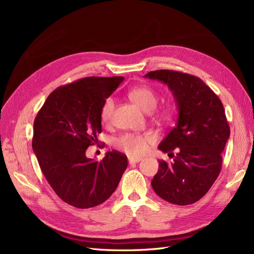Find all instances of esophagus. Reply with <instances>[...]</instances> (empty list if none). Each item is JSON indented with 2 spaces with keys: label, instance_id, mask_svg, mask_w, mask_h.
Masks as SVG:
<instances>
[{
  "label": "esophagus",
  "instance_id": "obj_1",
  "mask_svg": "<svg viewBox=\"0 0 254 254\" xmlns=\"http://www.w3.org/2000/svg\"><path fill=\"white\" fill-rule=\"evenodd\" d=\"M141 160H142L141 158H129L128 159V162H129L130 165H133V164H135L137 162H140Z\"/></svg>",
  "mask_w": 254,
  "mask_h": 254
}]
</instances>
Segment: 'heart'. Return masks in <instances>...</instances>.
Returning a JSON list of instances; mask_svg holds the SVG:
<instances>
[{"mask_svg": "<svg viewBox=\"0 0 254 254\" xmlns=\"http://www.w3.org/2000/svg\"><path fill=\"white\" fill-rule=\"evenodd\" d=\"M129 97L135 105L145 112H150L156 108L158 103V93L156 90L149 86H141L132 89L129 92ZM115 108V101L113 97H108L104 102L101 108V120L104 124L111 122ZM175 113V106L172 103L165 104L156 113L157 118L161 121H171ZM155 142V135L151 132L145 133H126L120 136L115 141V146L121 151L131 158H137L147 151L149 145Z\"/></svg>", "mask_w": 254, "mask_h": 254, "instance_id": "heart-1", "label": "heart"}]
</instances>
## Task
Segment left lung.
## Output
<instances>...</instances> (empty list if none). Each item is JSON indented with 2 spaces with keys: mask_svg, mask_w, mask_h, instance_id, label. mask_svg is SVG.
Masks as SVG:
<instances>
[{
  "mask_svg": "<svg viewBox=\"0 0 254 254\" xmlns=\"http://www.w3.org/2000/svg\"><path fill=\"white\" fill-rule=\"evenodd\" d=\"M144 77L167 84L178 108V119L158 146L173 156L174 162L159 161L151 187L156 194L173 204L188 205L202 198L220 173L230 127L220 99L196 76L158 70Z\"/></svg>",
  "mask_w": 254,
  "mask_h": 254,
  "instance_id": "8db88e82",
  "label": "left lung"
}]
</instances>
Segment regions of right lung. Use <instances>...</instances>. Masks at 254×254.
Listing matches in <instances>:
<instances>
[{"label":"right lung","mask_w":254,"mask_h":254,"mask_svg":"<svg viewBox=\"0 0 254 254\" xmlns=\"http://www.w3.org/2000/svg\"><path fill=\"white\" fill-rule=\"evenodd\" d=\"M123 80L86 77L59 87L35 119L33 150L41 171L58 197L78 209L106 201L127 168V157L117 150L102 161L86 157L102 132V106Z\"/></svg>","instance_id":"right-lung-1"}]
</instances>
